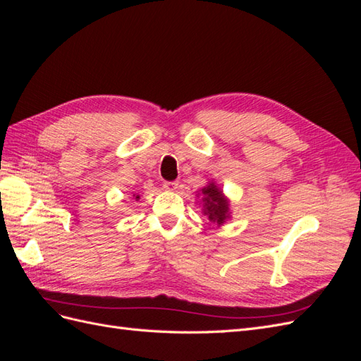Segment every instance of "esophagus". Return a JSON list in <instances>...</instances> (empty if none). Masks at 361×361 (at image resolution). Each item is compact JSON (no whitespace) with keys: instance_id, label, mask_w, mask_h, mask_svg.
I'll return each instance as SVG.
<instances>
[{"instance_id":"esophagus-1","label":"esophagus","mask_w":361,"mask_h":361,"mask_svg":"<svg viewBox=\"0 0 361 361\" xmlns=\"http://www.w3.org/2000/svg\"><path fill=\"white\" fill-rule=\"evenodd\" d=\"M178 187H179V182H176V180H171V182L166 180L162 183V188L167 190V191H176Z\"/></svg>"}]
</instances>
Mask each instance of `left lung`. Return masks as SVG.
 <instances>
[{"mask_svg":"<svg viewBox=\"0 0 361 361\" xmlns=\"http://www.w3.org/2000/svg\"><path fill=\"white\" fill-rule=\"evenodd\" d=\"M202 192L204 195L203 197L204 215L209 216V220L212 223L223 224L226 221V218L228 216V204H227V200L224 199V195L214 183H211L209 187L203 188Z\"/></svg>","mask_w":361,"mask_h":361,"instance_id":"8db88e82","label":"left lung"}]
</instances>
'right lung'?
Instances as JSON below:
<instances>
[{
	"label": "right lung",
	"mask_w": 361,
	"mask_h": 361,
	"mask_svg": "<svg viewBox=\"0 0 361 361\" xmlns=\"http://www.w3.org/2000/svg\"><path fill=\"white\" fill-rule=\"evenodd\" d=\"M137 199H138V197H137Z\"/></svg>",
	"instance_id": "1"
}]
</instances>
